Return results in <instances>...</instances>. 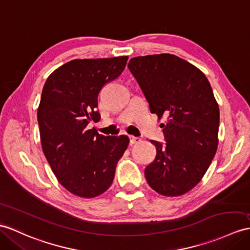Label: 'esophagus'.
I'll return each instance as SVG.
<instances>
[{"label": "esophagus", "mask_w": 250, "mask_h": 250, "mask_svg": "<svg viewBox=\"0 0 250 250\" xmlns=\"http://www.w3.org/2000/svg\"><path fill=\"white\" fill-rule=\"evenodd\" d=\"M141 142H142L141 137H136V136H133V135L130 136V144L131 145H135V144H138Z\"/></svg>", "instance_id": "1"}]
</instances>
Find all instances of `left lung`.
<instances>
[{
    "label": "left lung",
    "mask_w": 250,
    "mask_h": 250,
    "mask_svg": "<svg viewBox=\"0 0 250 250\" xmlns=\"http://www.w3.org/2000/svg\"><path fill=\"white\" fill-rule=\"evenodd\" d=\"M162 124L165 144L151 141L156 156L145 169L163 196L188 193L200 182L218 146L219 108L204 72L172 54L133 57L127 63Z\"/></svg>",
    "instance_id": "left-lung-1"
}]
</instances>
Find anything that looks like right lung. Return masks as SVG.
<instances>
[{
    "mask_svg": "<svg viewBox=\"0 0 250 250\" xmlns=\"http://www.w3.org/2000/svg\"><path fill=\"white\" fill-rule=\"evenodd\" d=\"M127 56L73 60L50 74L42 88L37 119L42 151L59 182L84 198L103 194L113 183L115 169L129 137L104 136L98 123V95L125 70Z\"/></svg>",
    "mask_w": 250,
    "mask_h": 250,
    "instance_id": "obj_1",
    "label": "right lung"
}]
</instances>
